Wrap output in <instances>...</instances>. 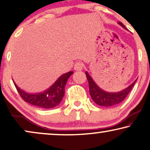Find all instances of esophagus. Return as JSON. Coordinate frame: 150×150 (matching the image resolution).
<instances>
[{"mask_svg": "<svg viewBox=\"0 0 150 150\" xmlns=\"http://www.w3.org/2000/svg\"><path fill=\"white\" fill-rule=\"evenodd\" d=\"M84 64L83 62H77L75 64L74 66V69L76 71H81L83 69Z\"/></svg>", "mask_w": 150, "mask_h": 150, "instance_id": "obj_1", "label": "esophagus"}]
</instances>
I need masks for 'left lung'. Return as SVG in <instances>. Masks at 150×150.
<instances>
[{
    "label": "left lung",
    "instance_id": "1",
    "mask_svg": "<svg viewBox=\"0 0 150 150\" xmlns=\"http://www.w3.org/2000/svg\"><path fill=\"white\" fill-rule=\"evenodd\" d=\"M118 24L123 27L124 28L126 29L125 26L122 22H118ZM86 75L88 83H89L90 96L93 99L94 103L103 107H111L120 104L129 94L130 90H132V87H133L134 83H136L137 80L136 79L133 83L130 84L128 88H126V89L123 90L122 91L111 93V92H105L99 88L95 82L94 81V80L92 79V78L88 74V72H86Z\"/></svg>",
    "mask_w": 150,
    "mask_h": 150
}]
</instances>
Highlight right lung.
Instances as JSON below:
<instances>
[{
  "instance_id": "1",
  "label": "right lung",
  "mask_w": 150,
  "mask_h": 150,
  "mask_svg": "<svg viewBox=\"0 0 150 150\" xmlns=\"http://www.w3.org/2000/svg\"><path fill=\"white\" fill-rule=\"evenodd\" d=\"M73 73V71H69L61 75L53 85L49 88V89L38 94L27 93L24 90H21L14 81L13 83L18 93L25 102L41 108H54L60 104L64 97V88L67 81Z\"/></svg>"
}]
</instances>
